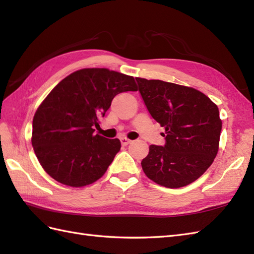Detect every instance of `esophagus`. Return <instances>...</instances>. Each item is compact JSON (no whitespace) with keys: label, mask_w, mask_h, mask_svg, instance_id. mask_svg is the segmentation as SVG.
Segmentation results:
<instances>
[{"label":"esophagus","mask_w":254,"mask_h":254,"mask_svg":"<svg viewBox=\"0 0 254 254\" xmlns=\"http://www.w3.org/2000/svg\"><path fill=\"white\" fill-rule=\"evenodd\" d=\"M121 143H122L123 146H127L128 144L131 143V140L127 139V137H122V139H121Z\"/></svg>","instance_id":"esophagus-1"}]
</instances>
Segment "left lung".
<instances>
[{
  "label": "left lung",
  "mask_w": 254,
  "mask_h": 254,
  "mask_svg": "<svg viewBox=\"0 0 254 254\" xmlns=\"http://www.w3.org/2000/svg\"><path fill=\"white\" fill-rule=\"evenodd\" d=\"M146 108L165 129V145H150L142 168L160 186L178 189L194 182L217 155L219 110L196 89L163 80L135 78Z\"/></svg>",
  "instance_id": "8db88e82"
}]
</instances>
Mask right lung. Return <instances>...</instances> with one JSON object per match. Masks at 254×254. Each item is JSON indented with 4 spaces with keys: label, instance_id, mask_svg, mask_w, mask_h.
<instances>
[{
    "label": "right lung",
    "instance_id": "add662e5",
    "mask_svg": "<svg viewBox=\"0 0 254 254\" xmlns=\"http://www.w3.org/2000/svg\"><path fill=\"white\" fill-rule=\"evenodd\" d=\"M136 90L132 76L108 68H82L61 80L33 120L32 144L43 170L73 188L101 178L121 142L96 134L94 128L115 95Z\"/></svg>",
    "mask_w": 254,
    "mask_h": 254
}]
</instances>
